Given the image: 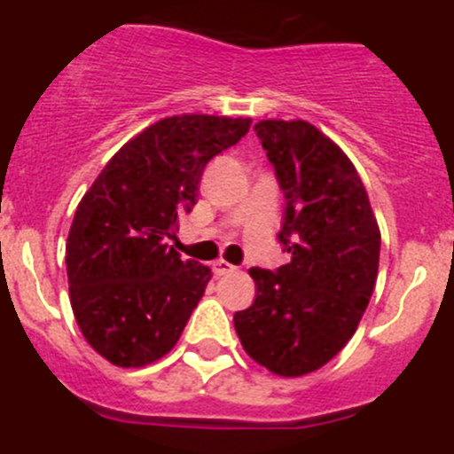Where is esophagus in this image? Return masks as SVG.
Returning <instances> with one entry per match:
<instances>
[{
    "instance_id": "1",
    "label": "esophagus",
    "mask_w": 454,
    "mask_h": 454,
    "mask_svg": "<svg viewBox=\"0 0 454 454\" xmlns=\"http://www.w3.org/2000/svg\"><path fill=\"white\" fill-rule=\"evenodd\" d=\"M232 270H235V265L228 263V261H223V259H217V261H215V263H213V272L217 274V277H223V274L232 272Z\"/></svg>"
}]
</instances>
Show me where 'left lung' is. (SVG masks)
Returning a JSON list of instances; mask_svg holds the SVG:
<instances>
[{"label":"left lung","mask_w":454,"mask_h":454,"mask_svg":"<svg viewBox=\"0 0 454 454\" xmlns=\"http://www.w3.org/2000/svg\"><path fill=\"white\" fill-rule=\"evenodd\" d=\"M256 138L286 195L278 241L290 263L250 268L256 299L235 314L246 354L299 378L327 364L358 329L375 287L380 228L345 151L305 121H261Z\"/></svg>","instance_id":"8db88e82"}]
</instances>
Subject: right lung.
Instances as JSON below:
<instances>
[{"instance_id": "1", "label": "right lung", "mask_w": 454, "mask_h": 454, "mask_svg": "<svg viewBox=\"0 0 454 454\" xmlns=\"http://www.w3.org/2000/svg\"><path fill=\"white\" fill-rule=\"evenodd\" d=\"M250 118H162L122 145L81 200L66 246L70 303L85 340L116 367H145L176 347L210 268L167 239L198 201L208 160Z\"/></svg>"}]
</instances>
